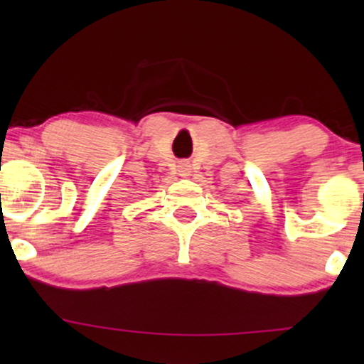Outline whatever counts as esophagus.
Here are the masks:
<instances>
[{"label": "esophagus", "instance_id": "obj_1", "mask_svg": "<svg viewBox=\"0 0 364 364\" xmlns=\"http://www.w3.org/2000/svg\"><path fill=\"white\" fill-rule=\"evenodd\" d=\"M178 173H179V176H190L191 169H190V164H188V161H179Z\"/></svg>", "mask_w": 364, "mask_h": 364}]
</instances>
